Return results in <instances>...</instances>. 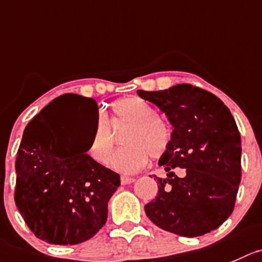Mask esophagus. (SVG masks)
Listing matches in <instances>:
<instances>
[{
    "instance_id": "esophagus-1",
    "label": "esophagus",
    "mask_w": 262,
    "mask_h": 262,
    "mask_svg": "<svg viewBox=\"0 0 262 262\" xmlns=\"http://www.w3.org/2000/svg\"><path fill=\"white\" fill-rule=\"evenodd\" d=\"M134 181H135V179L128 178V176H122V178H121L122 185H128V184H133Z\"/></svg>"
}]
</instances>
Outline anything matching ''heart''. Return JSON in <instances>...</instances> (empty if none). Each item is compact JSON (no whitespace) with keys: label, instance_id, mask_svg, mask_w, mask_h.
I'll return each mask as SVG.
<instances>
[{"label":"heart","instance_id":"obj_1","mask_svg":"<svg viewBox=\"0 0 262 262\" xmlns=\"http://www.w3.org/2000/svg\"><path fill=\"white\" fill-rule=\"evenodd\" d=\"M112 126L127 124L121 136L124 146L112 156V168L122 173H135L151 158L159 159L170 149L172 128L168 122L157 116L151 104L138 96L117 100L112 105ZM104 113H98L89 144V154L98 163H106L113 149V135Z\"/></svg>","mask_w":262,"mask_h":262}]
</instances>
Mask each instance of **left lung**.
<instances>
[{"label": "left lung", "mask_w": 262, "mask_h": 262, "mask_svg": "<svg viewBox=\"0 0 262 262\" xmlns=\"http://www.w3.org/2000/svg\"><path fill=\"white\" fill-rule=\"evenodd\" d=\"M172 124V143L159 159L167 178L158 180L146 216L163 230L199 236L231 215L241 183V135L228 106L211 92L183 83L161 91L139 90ZM183 168L184 176L172 172Z\"/></svg>", "instance_id": "obj_1"}]
</instances>
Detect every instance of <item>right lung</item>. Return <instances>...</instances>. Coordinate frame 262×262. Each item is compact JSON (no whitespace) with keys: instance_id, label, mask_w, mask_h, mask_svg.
Wrapping results in <instances>:
<instances>
[{"instance_id":"obj_1","label":"right lung","mask_w":262,"mask_h":262,"mask_svg":"<svg viewBox=\"0 0 262 262\" xmlns=\"http://www.w3.org/2000/svg\"><path fill=\"white\" fill-rule=\"evenodd\" d=\"M63 98L45 106L24 129L14 196L37 238L64 246L82 243L103 228L121 180L86 153L91 136L79 138L72 124L71 114L95 121L96 101L76 94Z\"/></svg>"}]
</instances>
